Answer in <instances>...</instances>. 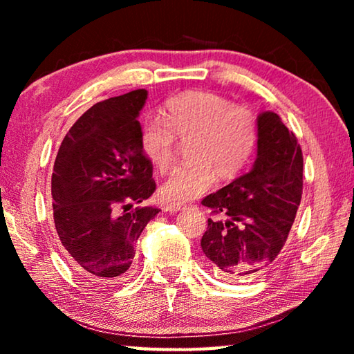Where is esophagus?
Here are the masks:
<instances>
[{"label":"esophagus","instance_id":"34e87169","mask_svg":"<svg viewBox=\"0 0 354 354\" xmlns=\"http://www.w3.org/2000/svg\"><path fill=\"white\" fill-rule=\"evenodd\" d=\"M185 207L187 206L181 205V203H170V205L165 206V211L167 212H179V211H184Z\"/></svg>","mask_w":354,"mask_h":354}]
</instances>
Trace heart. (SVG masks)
<instances>
[{
  "mask_svg": "<svg viewBox=\"0 0 354 354\" xmlns=\"http://www.w3.org/2000/svg\"><path fill=\"white\" fill-rule=\"evenodd\" d=\"M175 137L189 142L192 160L171 171L160 194L171 201H190L215 178L227 181L241 175L256 148L257 122L248 109L221 95L187 92L167 101L164 120L148 118L140 127L143 153L159 171L175 160Z\"/></svg>",
  "mask_w": 354,
  "mask_h": 354,
  "instance_id": "1",
  "label": "heart"
}]
</instances>
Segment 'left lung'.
Wrapping results in <instances>:
<instances>
[{"label":"left lung","instance_id":"8db88e82","mask_svg":"<svg viewBox=\"0 0 354 354\" xmlns=\"http://www.w3.org/2000/svg\"><path fill=\"white\" fill-rule=\"evenodd\" d=\"M303 194V153L278 113L257 117L253 169L201 201L214 215L201 248L220 278L261 273L277 259L289 236Z\"/></svg>","mask_w":354,"mask_h":354}]
</instances>
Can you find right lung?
<instances>
[{"instance_id":"obj_1","label":"right lung","mask_w":354,"mask_h":354,"mask_svg":"<svg viewBox=\"0 0 354 354\" xmlns=\"http://www.w3.org/2000/svg\"><path fill=\"white\" fill-rule=\"evenodd\" d=\"M145 88L93 104L59 148L51 176L53 218L76 272L115 281L134 261V245L160 209L133 207L156 190L137 117Z\"/></svg>"}]
</instances>
